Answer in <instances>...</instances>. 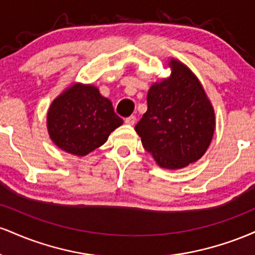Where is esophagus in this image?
Returning a JSON list of instances; mask_svg holds the SVG:
<instances>
[{
  "instance_id": "1",
  "label": "esophagus",
  "mask_w": 255,
  "mask_h": 255,
  "mask_svg": "<svg viewBox=\"0 0 255 255\" xmlns=\"http://www.w3.org/2000/svg\"><path fill=\"white\" fill-rule=\"evenodd\" d=\"M135 121H136L135 116H129V118H127L125 120L126 125H129V126H133L134 124H135Z\"/></svg>"
}]
</instances>
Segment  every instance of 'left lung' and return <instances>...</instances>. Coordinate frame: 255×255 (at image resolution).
Instances as JSON below:
<instances>
[{
    "label": "left lung",
    "mask_w": 255,
    "mask_h": 255,
    "mask_svg": "<svg viewBox=\"0 0 255 255\" xmlns=\"http://www.w3.org/2000/svg\"><path fill=\"white\" fill-rule=\"evenodd\" d=\"M168 67L170 75L150 86L147 111L135 131L160 168L177 170L204 156L212 141L216 119L197 75L174 57Z\"/></svg>",
    "instance_id": "1"
}]
</instances>
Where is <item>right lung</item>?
<instances>
[{"label":"right lung","instance_id":"obj_1","mask_svg":"<svg viewBox=\"0 0 255 255\" xmlns=\"http://www.w3.org/2000/svg\"><path fill=\"white\" fill-rule=\"evenodd\" d=\"M124 121L95 85L74 83L52 101L46 128L58 148L83 157L104 144Z\"/></svg>","mask_w":255,"mask_h":255}]
</instances>
